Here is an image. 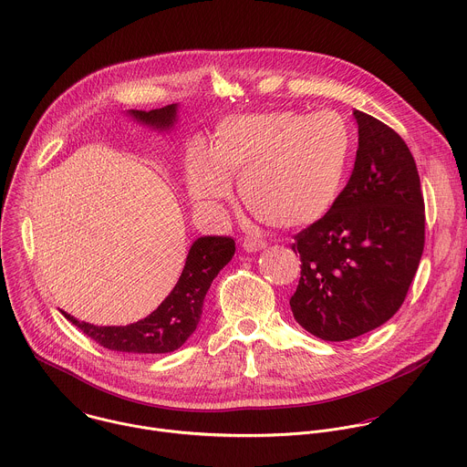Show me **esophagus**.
Masks as SVG:
<instances>
[{
    "mask_svg": "<svg viewBox=\"0 0 467 467\" xmlns=\"http://www.w3.org/2000/svg\"><path fill=\"white\" fill-rule=\"evenodd\" d=\"M242 245L247 253H256V251L264 249L267 244H265V240H260V238H244Z\"/></svg>",
    "mask_w": 467,
    "mask_h": 467,
    "instance_id": "34e87169",
    "label": "esophagus"
}]
</instances>
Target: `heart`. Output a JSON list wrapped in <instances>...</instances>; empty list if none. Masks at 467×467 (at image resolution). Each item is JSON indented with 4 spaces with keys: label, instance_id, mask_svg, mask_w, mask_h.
Returning <instances> with one entry per match:
<instances>
[{
    "label": "heart",
    "instance_id": "b5f03b06",
    "mask_svg": "<svg viewBox=\"0 0 467 467\" xmlns=\"http://www.w3.org/2000/svg\"><path fill=\"white\" fill-rule=\"evenodd\" d=\"M353 152V130L335 110H269L225 119L209 152L192 147L191 196L218 207L231 194V174L245 207L273 227H300L337 202Z\"/></svg>",
    "mask_w": 467,
    "mask_h": 467
}]
</instances>
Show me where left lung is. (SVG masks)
Returning a JSON list of instances; mask_svg holds the SVG:
<instances>
[{"instance_id":"obj_1","label":"left lung","mask_w":467,"mask_h":467,"mask_svg":"<svg viewBox=\"0 0 467 467\" xmlns=\"http://www.w3.org/2000/svg\"><path fill=\"white\" fill-rule=\"evenodd\" d=\"M358 123L355 169L333 207L291 245L302 273L289 306L295 320L327 342L386 324L419 269L426 214L420 176L406 141L380 119Z\"/></svg>"}]
</instances>
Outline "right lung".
<instances>
[{
    "instance_id": "1",
    "label": "right lung",
    "mask_w": 467,
    "mask_h": 467,
    "mask_svg": "<svg viewBox=\"0 0 467 467\" xmlns=\"http://www.w3.org/2000/svg\"><path fill=\"white\" fill-rule=\"evenodd\" d=\"M129 114L156 130H169L176 123L178 105L152 110H129ZM231 236H200L189 249L183 271L169 296L147 318L129 326H92L79 322L68 313L63 317L81 329L96 344L119 353L160 355L171 353L185 344L194 333L203 307V298L216 275L234 256Z\"/></svg>"
}]
</instances>
